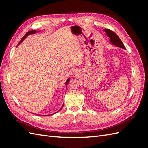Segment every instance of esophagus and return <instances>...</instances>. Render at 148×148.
I'll return each instance as SVG.
<instances>
[{
  "label": "esophagus",
  "instance_id": "1",
  "mask_svg": "<svg viewBox=\"0 0 148 148\" xmlns=\"http://www.w3.org/2000/svg\"><path fill=\"white\" fill-rule=\"evenodd\" d=\"M77 71H76V70H74L73 71V73H72V75H74V76H76V75H77Z\"/></svg>",
  "mask_w": 148,
  "mask_h": 148
}]
</instances>
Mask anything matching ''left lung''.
Returning <instances> with one entry per match:
<instances>
[{
    "mask_svg": "<svg viewBox=\"0 0 148 148\" xmlns=\"http://www.w3.org/2000/svg\"><path fill=\"white\" fill-rule=\"evenodd\" d=\"M104 31L106 32L107 37H109L110 38L109 42L110 44H113V45L118 47L125 49V47L122 41H121L119 37L114 32V31L108 29H104Z\"/></svg>",
    "mask_w": 148,
    "mask_h": 148,
    "instance_id": "1",
    "label": "left lung"
}]
</instances>
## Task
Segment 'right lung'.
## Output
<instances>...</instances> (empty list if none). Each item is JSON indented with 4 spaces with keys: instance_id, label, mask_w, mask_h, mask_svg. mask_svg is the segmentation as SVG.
<instances>
[{
    "instance_id": "1",
    "label": "right lung",
    "mask_w": 148,
    "mask_h": 148,
    "mask_svg": "<svg viewBox=\"0 0 148 148\" xmlns=\"http://www.w3.org/2000/svg\"><path fill=\"white\" fill-rule=\"evenodd\" d=\"M39 32H41V31H36V30H34V31H28V32H27V33H26V34H25V35L23 37V38H22L21 39V41H20V42L18 43V45L17 46V47L19 45H20V44L22 42H23V41H24V40H25V39H26V38H27L28 36L29 35H30V34H36V33H39ZM70 78H69L68 79H66V81L65 82V85H66L67 84H68L69 83V82H70ZM63 106H64V104L63 105H62V106L61 107V108L59 110H58L57 112H59V110H61V109L62 108V107H63ZM57 112H56V113H57ZM56 113H54V114H56ZM51 114V115H53V114Z\"/></svg>"
}]
</instances>
